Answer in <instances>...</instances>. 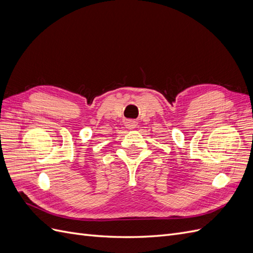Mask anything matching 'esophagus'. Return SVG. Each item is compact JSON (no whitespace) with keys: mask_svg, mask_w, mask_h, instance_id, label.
I'll use <instances>...</instances> for the list:
<instances>
[{"mask_svg":"<svg viewBox=\"0 0 253 253\" xmlns=\"http://www.w3.org/2000/svg\"><path fill=\"white\" fill-rule=\"evenodd\" d=\"M136 124H137V122L135 120H126V126L128 128H134L137 126Z\"/></svg>","mask_w":253,"mask_h":253,"instance_id":"esophagus-1","label":"esophagus"}]
</instances>
